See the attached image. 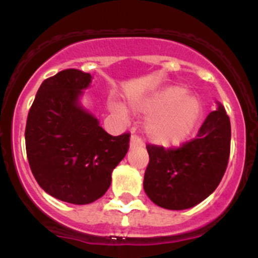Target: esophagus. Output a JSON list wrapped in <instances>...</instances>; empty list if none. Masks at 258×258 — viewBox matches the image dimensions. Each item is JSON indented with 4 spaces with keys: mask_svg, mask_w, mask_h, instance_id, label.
Returning <instances> with one entry per match:
<instances>
[{
    "mask_svg": "<svg viewBox=\"0 0 258 258\" xmlns=\"http://www.w3.org/2000/svg\"><path fill=\"white\" fill-rule=\"evenodd\" d=\"M143 141L141 137L136 136V134H133L131 138V149H136V147H143Z\"/></svg>",
    "mask_w": 258,
    "mask_h": 258,
    "instance_id": "34e87169",
    "label": "esophagus"
}]
</instances>
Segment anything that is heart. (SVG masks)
<instances>
[{"label": "heart", "mask_w": 258, "mask_h": 258, "mask_svg": "<svg viewBox=\"0 0 258 258\" xmlns=\"http://www.w3.org/2000/svg\"><path fill=\"white\" fill-rule=\"evenodd\" d=\"M142 112L155 113L147 122V134L161 146L183 142L197 126L202 113L200 102L184 95L179 88H168L137 107Z\"/></svg>", "instance_id": "heart-1"}]
</instances>
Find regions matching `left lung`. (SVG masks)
Returning a JSON list of instances; mask_svg holds the SVG:
<instances>
[{
    "label": "left lung",
    "mask_w": 258,
    "mask_h": 258,
    "mask_svg": "<svg viewBox=\"0 0 258 258\" xmlns=\"http://www.w3.org/2000/svg\"><path fill=\"white\" fill-rule=\"evenodd\" d=\"M231 126L222 106L207 116L197 137L179 147L147 145L150 161L143 187L147 197L165 209L181 211L211 195L226 172Z\"/></svg>",
    "instance_id": "left-lung-1"
}]
</instances>
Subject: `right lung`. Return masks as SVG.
Masks as SVG:
<instances>
[{
    "label": "right lung",
    "instance_id": "right-lung-1",
    "mask_svg": "<svg viewBox=\"0 0 258 258\" xmlns=\"http://www.w3.org/2000/svg\"><path fill=\"white\" fill-rule=\"evenodd\" d=\"M90 81V74L76 68L44 80L27 117V157L36 181L49 195L71 204L103 197L131 141V133H107L77 103Z\"/></svg>",
    "mask_w": 258,
    "mask_h": 258
}]
</instances>
